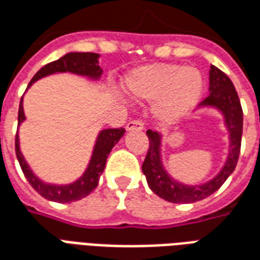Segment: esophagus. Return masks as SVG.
Segmentation results:
<instances>
[{
	"label": "esophagus",
	"mask_w": 260,
	"mask_h": 260,
	"mask_svg": "<svg viewBox=\"0 0 260 260\" xmlns=\"http://www.w3.org/2000/svg\"><path fill=\"white\" fill-rule=\"evenodd\" d=\"M145 128V122L141 119H132L126 124V131H142Z\"/></svg>",
	"instance_id": "34e87169"
}]
</instances>
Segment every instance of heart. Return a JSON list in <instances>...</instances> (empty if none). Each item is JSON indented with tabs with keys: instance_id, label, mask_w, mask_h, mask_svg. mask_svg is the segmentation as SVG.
I'll return each instance as SVG.
<instances>
[{
	"instance_id": "b5f03b06",
	"label": "heart",
	"mask_w": 260,
	"mask_h": 260,
	"mask_svg": "<svg viewBox=\"0 0 260 260\" xmlns=\"http://www.w3.org/2000/svg\"><path fill=\"white\" fill-rule=\"evenodd\" d=\"M203 85L199 71L178 64L142 67L124 80L132 99L154 102V114L163 121H175L189 113L201 99Z\"/></svg>"
}]
</instances>
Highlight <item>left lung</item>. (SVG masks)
I'll list each match as a JSON object with an SVG mask.
<instances>
[{
  "label": "left lung",
  "instance_id": "1",
  "mask_svg": "<svg viewBox=\"0 0 260 260\" xmlns=\"http://www.w3.org/2000/svg\"><path fill=\"white\" fill-rule=\"evenodd\" d=\"M209 91L210 94L201 103V106H212L218 108L224 115L225 126L230 132V153L227 161L221 171L213 180L202 185H184L173 180L161 164L160 146L161 135L158 132L149 129L146 132L149 138V150L145 161L142 164V171L146 175L147 184L156 195L164 201L173 203H193L202 201L217 191L235 170L238 163L242 138V107L233 82L223 71L212 65L209 72Z\"/></svg>",
  "mask_w": 260,
  "mask_h": 260
}]
</instances>
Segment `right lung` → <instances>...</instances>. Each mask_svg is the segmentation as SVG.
Returning a JSON list of instances; mask_svg holds the SVG:
<instances>
[{
  "label": "right lung",
  "instance_id": "obj_1",
  "mask_svg": "<svg viewBox=\"0 0 260 260\" xmlns=\"http://www.w3.org/2000/svg\"><path fill=\"white\" fill-rule=\"evenodd\" d=\"M97 59H99V54L94 53L65 54L64 57H61L57 61L44 65L33 76V79L30 80L27 87H30L37 79H40L43 76H47L50 74H55V72H72V74L85 75L91 79H99L103 71L99 67ZM23 119H25V113H23V106H22V100H20L18 125H20ZM124 128L103 129L97 136L96 146H94L90 163L87 166L85 174L82 175L79 180L69 184V185H50V184H46V182L39 180L36 175L31 173L30 167L27 166L26 160L20 153L18 134L15 136V153H16V157H18L20 169L23 171L26 180L29 181V184L35 188V191L39 192L43 198H46L48 201L58 202V203H69V202L79 201L96 189V186L99 185L100 175L103 174L104 167H106L108 154L111 152V149L115 146V143L121 139V136H124Z\"/></svg>",
  "mask_w": 260,
  "mask_h": 260
}]
</instances>
